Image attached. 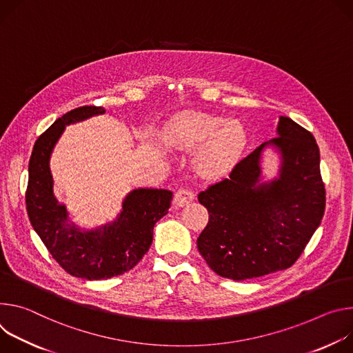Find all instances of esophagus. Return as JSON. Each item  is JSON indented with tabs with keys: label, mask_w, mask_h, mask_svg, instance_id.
Listing matches in <instances>:
<instances>
[{
	"label": "esophagus",
	"mask_w": 353,
	"mask_h": 353,
	"mask_svg": "<svg viewBox=\"0 0 353 353\" xmlns=\"http://www.w3.org/2000/svg\"><path fill=\"white\" fill-rule=\"evenodd\" d=\"M194 198V194L190 189H186V188H181L176 190L175 196H174V205L178 206V208H182L188 203H190Z\"/></svg>",
	"instance_id": "obj_1"
}]
</instances>
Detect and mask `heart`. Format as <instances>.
I'll return each mask as SVG.
<instances>
[{
	"mask_svg": "<svg viewBox=\"0 0 353 353\" xmlns=\"http://www.w3.org/2000/svg\"><path fill=\"white\" fill-rule=\"evenodd\" d=\"M171 145L181 150L196 148L205 142L196 157V170L203 178L224 175L245 145V130L234 121L201 112H183L175 116L167 130Z\"/></svg>",
	"mask_w": 353,
	"mask_h": 353,
	"instance_id": "b5f03b06",
	"label": "heart"
}]
</instances>
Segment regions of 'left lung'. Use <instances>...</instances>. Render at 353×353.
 <instances>
[{
    "label": "left lung",
    "mask_w": 353,
    "mask_h": 353,
    "mask_svg": "<svg viewBox=\"0 0 353 353\" xmlns=\"http://www.w3.org/2000/svg\"><path fill=\"white\" fill-rule=\"evenodd\" d=\"M276 130L279 137L198 194L209 212L198 250L219 276L245 281L290 268L323 220L325 188L314 136L286 116ZM266 146L279 151L281 167L276 179L262 183Z\"/></svg>",
    "instance_id": "obj_1"
}]
</instances>
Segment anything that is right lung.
Returning <instances> with one entry per match:
<instances>
[{
	"instance_id": "1",
	"label": "right lung",
	"mask_w": 353,
	"mask_h": 353,
	"mask_svg": "<svg viewBox=\"0 0 353 353\" xmlns=\"http://www.w3.org/2000/svg\"><path fill=\"white\" fill-rule=\"evenodd\" d=\"M102 106L75 108L39 136L29 160L26 210L33 230L56 262L70 275L109 279L133 269L152 243L155 223L168 213L172 192L139 188L128 193L117 217L101 227L75 225L53 193L50 155L65 126L102 114Z\"/></svg>"
}]
</instances>
